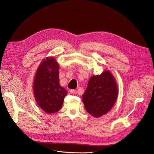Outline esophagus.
<instances>
[{
	"label": "esophagus",
	"instance_id": "esophagus-1",
	"mask_svg": "<svg viewBox=\"0 0 154 154\" xmlns=\"http://www.w3.org/2000/svg\"><path fill=\"white\" fill-rule=\"evenodd\" d=\"M70 93L73 94H77V91L76 90H71Z\"/></svg>",
	"mask_w": 154,
	"mask_h": 154
}]
</instances>
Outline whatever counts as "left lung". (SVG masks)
<instances>
[{
  "mask_svg": "<svg viewBox=\"0 0 154 154\" xmlns=\"http://www.w3.org/2000/svg\"><path fill=\"white\" fill-rule=\"evenodd\" d=\"M117 96L116 83L111 73L107 70L90 78L82 95V100L88 113L100 117L112 109Z\"/></svg>",
  "mask_w": 154,
  "mask_h": 154,
  "instance_id": "1",
  "label": "left lung"
}]
</instances>
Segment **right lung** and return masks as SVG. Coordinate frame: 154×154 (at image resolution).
I'll return each instance as SVG.
<instances>
[{
    "label": "right lung",
    "instance_id": "1",
    "mask_svg": "<svg viewBox=\"0 0 154 154\" xmlns=\"http://www.w3.org/2000/svg\"><path fill=\"white\" fill-rule=\"evenodd\" d=\"M34 95L40 107L53 113L62 107L67 91L59 84V65L53 57L42 61L35 78Z\"/></svg>",
    "mask_w": 154,
    "mask_h": 154
}]
</instances>
